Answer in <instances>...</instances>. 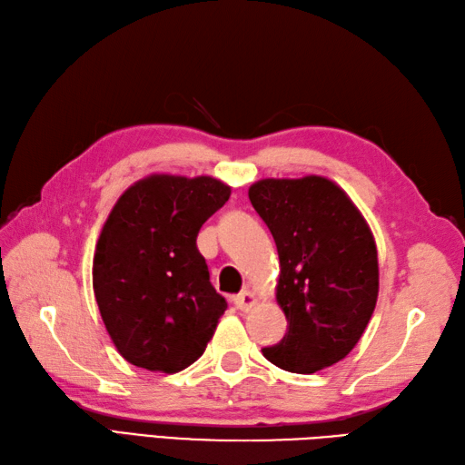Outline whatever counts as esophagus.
<instances>
[{
  "label": "esophagus",
  "mask_w": 465,
  "mask_h": 465,
  "mask_svg": "<svg viewBox=\"0 0 465 465\" xmlns=\"http://www.w3.org/2000/svg\"><path fill=\"white\" fill-rule=\"evenodd\" d=\"M255 301H257V297H255L253 291H250V289H245V291H242L240 295L233 297V303L240 311H250L255 305Z\"/></svg>",
  "instance_id": "34e87169"
}]
</instances>
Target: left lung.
Masks as SVG:
<instances>
[{"mask_svg": "<svg viewBox=\"0 0 465 465\" xmlns=\"http://www.w3.org/2000/svg\"><path fill=\"white\" fill-rule=\"evenodd\" d=\"M250 200L277 245L275 297L289 322L263 356L297 374L327 369L356 347L376 307L379 253L369 223L322 176L259 180Z\"/></svg>", "mask_w": 465, "mask_h": 465, "instance_id": "8db88e82", "label": "left lung"}]
</instances>
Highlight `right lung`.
Returning a JSON list of instances; mask_svg holds the SVG:
<instances>
[{
    "label": "right lung",
    "mask_w": 465,
    "mask_h": 465,
    "mask_svg": "<svg viewBox=\"0 0 465 465\" xmlns=\"http://www.w3.org/2000/svg\"><path fill=\"white\" fill-rule=\"evenodd\" d=\"M230 193L212 176L153 174L114 203L96 242L93 289L124 361L174 374L206 351L228 303L196 237Z\"/></svg>",
    "instance_id": "add662e5"
}]
</instances>
